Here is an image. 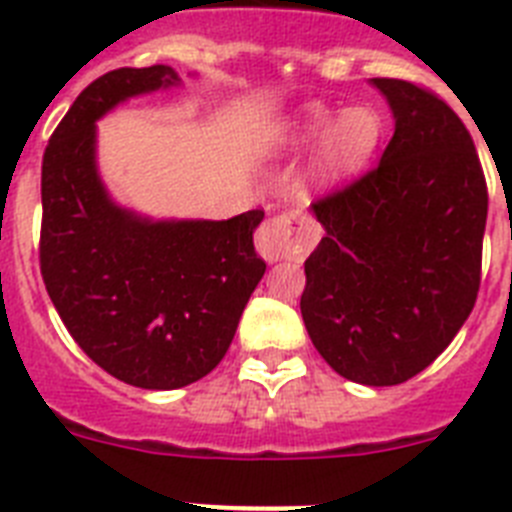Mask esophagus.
Masks as SVG:
<instances>
[{
    "instance_id": "obj_1",
    "label": "esophagus",
    "mask_w": 512,
    "mask_h": 512,
    "mask_svg": "<svg viewBox=\"0 0 512 512\" xmlns=\"http://www.w3.org/2000/svg\"><path fill=\"white\" fill-rule=\"evenodd\" d=\"M312 248L310 228L305 217L287 212V215L271 217L256 233V251L264 261L274 264L282 259H300Z\"/></svg>"
}]
</instances>
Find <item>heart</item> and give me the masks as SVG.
Here are the masks:
<instances>
[{
  "mask_svg": "<svg viewBox=\"0 0 512 512\" xmlns=\"http://www.w3.org/2000/svg\"><path fill=\"white\" fill-rule=\"evenodd\" d=\"M382 117L372 107L333 110L325 104H305L279 125L274 148L302 153L315 146L310 182L315 187H338L369 169L382 146Z\"/></svg>",
  "mask_w": 512,
  "mask_h": 512,
  "instance_id": "obj_1",
  "label": "heart"
}]
</instances>
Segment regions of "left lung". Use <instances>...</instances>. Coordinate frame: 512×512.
I'll return each instance as SVG.
<instances>
[{
    "label": "left lung",
    "mask_w": 512,
    "mask_h": 512,
    "mask_svg": "<svg viewBox=\"0 0 512 512\" xmlns=\"http://www.w3.org/2000/svg\"><path fill=\"white\" fill-rule=\"evenodd\" d=\"M395 135L364 179L310 207L325 235L305 261L312 346L366 387L408 382L454 341L479 292L485 174L449 104L402 79H369Z\"/></svg>",
    "instance_id": "left-lung-1"
}]
</instances>
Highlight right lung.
<instances>
[{"label":"right lung","instance_id":"obj_1","mask_svg":"<svg viewBox=\"0 0 512 512\" xmlns=\"http://www.w3.org/2000/svg\"><path fill=\"white\" fill-rule=\"evenodd\" d=\"M171 87L182 79L164 63L99 76L53 133L40 179V271L51 302L94 364L140 390H179L210 374L266 271L253 251L261 210L151 217L104 187L97 122Z\"/></svg>","mask_w":512,"mask_h":512}]
</instances>
